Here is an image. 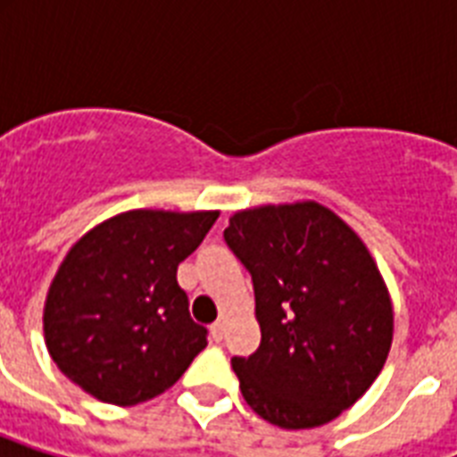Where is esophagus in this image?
Instances as JSON below:
<instances>
[{"mask_svg": "<svg viewBox=\"0 0 457 457\" xmlns=\"http://www.w3.org/2000/svg\"><path fill=\"white\" fill-rule=\"evenodd\" d=\"M211 337H213V341H222V337H225V320H215L213 325H211Z\"/></svg>", "mask_w": 457, "mask_h": 457, "instance_id": "esophagus-1", "label": "esophagus"}]
</instances>
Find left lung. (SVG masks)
<instances>
[{
  "instance_id": "obj_1",
  "label": "left lung",
  "mask_w": 457,
  "mask_h": 457,
  "mask_svg": "<svg viewBox=\"0 0 457 457\" xmlns=\"http://www.w3.org/2000/svg\"><path fill=\"white\" fill-rule=\"evenodd\" d=\"M225 242L251 272L261 346L232 358L244 401L270 425L311 429L382 372L394 308L375 258L318 201L237 211Z\"/></svg>"
}]
</instances>
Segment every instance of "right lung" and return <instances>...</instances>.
Instances as JSON below:
<instances>
[{"mask_svg": "<svg viewBox=\"0 0 457 457\" xmlns=\"http://www.w3.org/2000/svg\"><path fill=\"white\" fill-rule=\"evenodd\" d=\"M218 211L137 208L99 222L71 246L45 301L46 351L104 403L163 394L206 348L189 315L178 265L196 251Z\"/></svg>", "mask_w": 457, "mask_h": 457, "instance_id": "obj_1", "label": "right lung"}]
</instances>
